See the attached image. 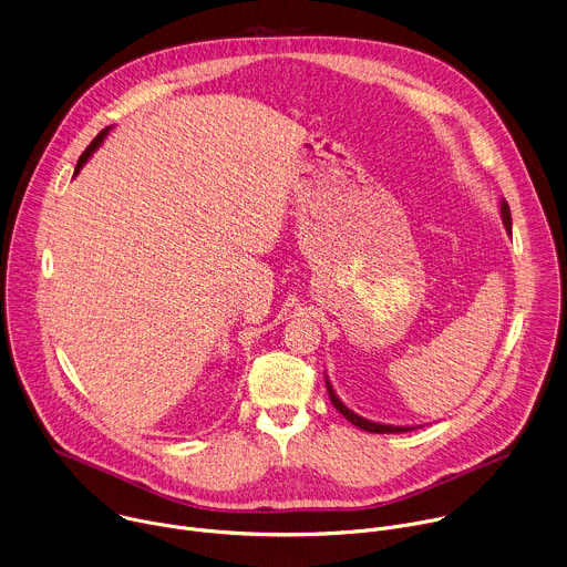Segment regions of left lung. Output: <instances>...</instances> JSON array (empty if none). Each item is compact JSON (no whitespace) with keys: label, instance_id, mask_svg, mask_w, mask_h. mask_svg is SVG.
Wrapping results in <instances>:
<instances>
[{"label":"left lung","instance_id":"1","mask_svg":"<svg viewBox=\"0 0 567 567\" xmlns=\"http://www.w3.org/2000/svg\"><path fill=\"white\" fill-rule=\"evenodd\" d=\"M501 216H503L505 228L512 230V212H509L507 200L501 203ZM326 389H328V395H330V402L334 404V409H337L339 413H342L351 424H355V426H360V429H364V431H371V433H404V431H413V429H415V426H391V424H378V422L364 420V417H360L358 413H353L349 406H344V402L334 395L330 382H326Z\"/></svg>","mask_w":567,"mask_h":567}]
</instances>
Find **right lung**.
<instances>
[{"label":"right lung","mask_w":567,"mask_h":567,"mask_svg":"<svg viewBox=\"0 0 567 567\" xmlns=\"http://www.w3.org/2000/svg\"><path fill=\"white\" fill-rule=\"evenodd\" d=\"M104 136H106V130H102V132H100V134H97V136L91 141V145H89V147L82 152V156L78 158V165H75V174H78V172H80V167L86 163V158L93 154V150H95V147L102 143V138H104Z\"/></svg>","instance_id":"1"}]
</instances>
